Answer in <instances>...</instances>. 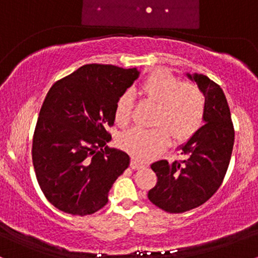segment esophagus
<instances>
[{
  "instance_id": "obj_1",
  "label": "esophagus",
  "mask_w": 258,
  "mask_h": 258,
  "mask_svg": "<svg viewBox=\"0 0 258 258\" xmlns=\"http://www.w3.org/2000/svg\"><path fill=\"white\" fill-rule=\"evenodd\" d=\"M142 167H144V165L142 164V162L137 161L136 159L132 160V161H131V168H133V170H138V168H142Z\"/></svg>"
}]
</instances>
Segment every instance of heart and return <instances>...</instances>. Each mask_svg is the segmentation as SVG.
<instances>
[{
	"label": "heart",
	"mask_w": 258,
	"mask_h": 258,
	"mask_svg": "<svg viewBox=\"0 0 258 258\" xmlns=\"http://www.w3.org/2000/svg\"><path fill=\"white\" fill-rule=\"evenodd\" d=\"M143 98L158 104L153 123L155 128L135 127L121 136L119 144L136 159L148 160L166 147L170 136L173 141L190 138L204 123L206 99L201 88L194 82H182L166 70H155L139 86ZM132 115L130 93L120 94L114 109L119 126L128 125Z\"/></svg>",
	"instance_id": "obj_1"
}]
</instances>
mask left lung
<instances>
[{
  "mask_svg": "<svg viewBox=\"0 0 258 258\" xmlns=\"http://www.w3.org/2000/svg\"><path fill=\"white\" fill-rule=\"evenodd\" d=\"M205 94V125L194 133L179 154L184 160H159L152 164L158 182L148 199L168 214H183L206 203L218 190L234 146V126L223 91L207 76L188 75Z\"/></svg>",
  "mask_w": 258,
  "mask_h": 258,
  "instance_id": "left-lung-1",
  "label": "left lung"
}]
</instances>
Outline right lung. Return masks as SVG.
<instances>
[{
  "label": "right lung",
  "instance_id": "obj_1",
  "mask_svg": "<svg viewBox=\"0 0 258 258\" xmlns=\"http://www.w3.org/2000/svg\"><path fill=\"white\" fill-rule=\"evenodd\" d=\"M137 68L87 64L58 80L47 93L32 137V164L46 199L74 216L97 212L128 167L130 156L106 146L120 94Z\"/></svg>",
  "mask_w": 258,
  "mask_h": 258
}]
</instances>
